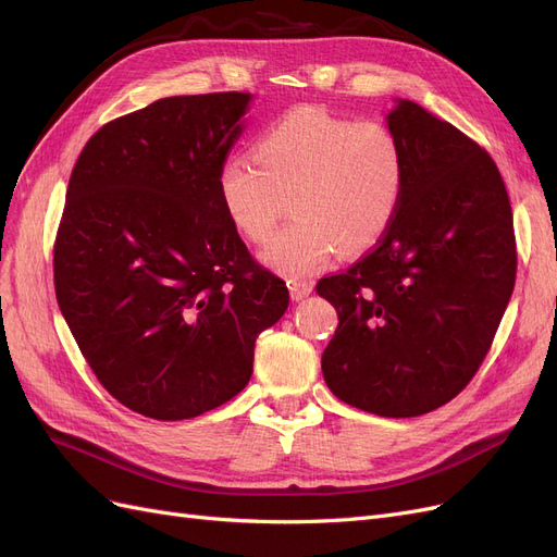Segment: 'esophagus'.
Returning <instances> with one entry per match:
<instances>
[{
  "mask_svg": "<svg viewBox=\"0 0 557 557\" xmlns=\"http://www.w3.org/2000/svg\"><path fill=\"white\" fill-rule=\"evenodd\" d=\"M288 292H292V298L298 302V300H305L313 292V284L307 280H292L288 282Z\"/></svg>",
  "mask_w": 557,
  "mask_h": 557,
  "instance_id": "obj_1",
  "label": "esophagus"
}]
</instances>
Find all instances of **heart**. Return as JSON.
I'll list each match as a JSON object with an SVG mask.
<instances>
[{"label":"heart","mask_w":557,"mask_h":557,"mask_svg":"<svg viewBox=\"0 0 557 557\" xmlns=\"http://www.w3.org/2000/svg\"><path fill=\"white\" fill-rule=\"evenodd\" d=\"M255 159L221 165V200L252 244L269 240L294 200L296 223L261 250L273 271L311 275L338 255L377 246L403 202L407 159L396 132L380 120H348L298 107L261 134Z\"/></svg>","instance_id":"obj_1"}]
</instances>
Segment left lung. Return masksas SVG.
Here are the masks:
<instances>
[{
	"instance_id": "1",
	"label": "left lung",
	"mask_w": 557,
	"mask_h": 557,
	"mask_svg": "<svg viewBox=\"0 0 557 557\" xmlns=\"http://www.w3.org/2000/svg\"><path fill=\"white\" fill-rule=\"evenodd\" d=\"M407 182L392 227L317 292L338 313L321 369L364 412L407 419L453 400L475 375L512 298V209L492 157L412 100L384 115Z\"/></svg>"
}]
</instances>
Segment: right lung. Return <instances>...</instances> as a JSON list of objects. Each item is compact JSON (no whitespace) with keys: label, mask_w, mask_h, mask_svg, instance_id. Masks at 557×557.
<instances>
[{"label":"right lung","mask_w":557,"mask_h":557,"mask_svg":"<svg viewBox=\"0 0 557 557\" xmlns=\"http://www.w3.org/2000/svg\"><path fill=\"white\" fill-rule=\"evenodd\" d=\"M255 95H175L95 132L54 244L63 319L104 389L182 421L246 389L288 288L240 240L219 188Z\"/></svg>","instance_id":"right-lung-1"}]
</instances>
